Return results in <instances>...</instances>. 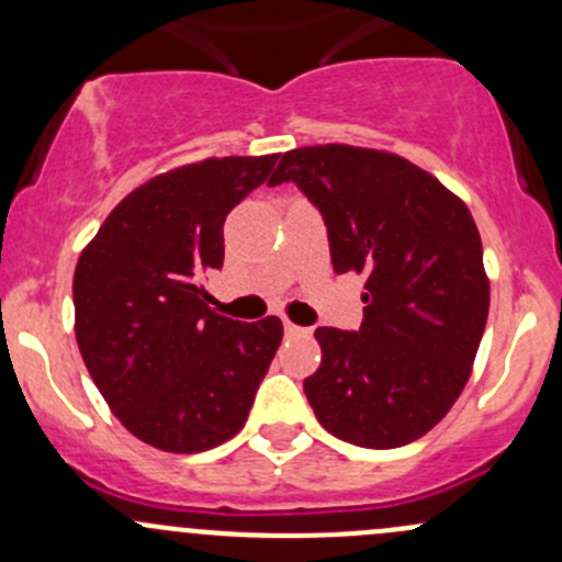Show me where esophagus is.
Returning a JSON list of instances; mask_svg holds the SVG:
<instances>
[{"mask_svg": "<svg viewBox=\"0 0 562 562\" xmlns=\"http://www.w3.org/2000/svg\"><path fill=\"white\" fill-rule=\"evenodd\" d=\"M304 331H307V328H302V326H296V323L285 321V334H304Z\"/></svg>", "mask_w": 562, "mask_h": 562, "instance_id": "34e87169", "label": "esophagus"}]
</instances>
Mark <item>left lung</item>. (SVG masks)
Segmentation results:
<instances>
[{
	"instance_id": "obj_1",
	"label": "left lung",
	"mask_w": 562,
	"mask_h": 562,
	"mask_svg": "<svg viewBox=\"0 0 562 562\" xmlns=\"http://www.w3.org/2000/svg\"><path fill=\"white\" fill-rule=\"evenodd\" d=\"M293 181L323 214L337 274L367 277L359 331L321 326L304 394L323 429L361 449L427 435L462 394L490 315L481 236L468 206L391 151L348 144L285 151L269 184Z\"/></svg>"
}]
</instances>
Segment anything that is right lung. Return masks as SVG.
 <instances>
[{
  "instance_id": "right-lung-1",
  "label": "right lung",
  "mask_w": 562,
  "mask_h": 562,
  "mask_svg": "<svg viewBox=\"0 0 562 562\" xmlns=\"http://www.w3.org/2000/svg\"><path fill=\"white\" fill-rule=\"evenodd\" d=\"M280 155L209 157L130 192L81 252L76 339L94 386L138 440L198 454L234 438L282 342L280 317L231 321L201 288L231 209Z\"/></svg>"
}]
</instances>
